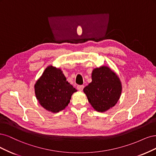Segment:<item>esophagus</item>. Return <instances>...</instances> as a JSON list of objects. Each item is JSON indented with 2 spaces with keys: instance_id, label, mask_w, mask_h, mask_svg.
<instances>
[{
  "instance_id": "esophagus-1",
  "label": "esophagus",
  "mask_w": 156,
  "mask_h": 156,
  "mask_svg": "<svg viewBox=\"0 0 156 156\" xmlns=\"http://www.w3.org/2000/svg\"><path fill=\"white\" fill-rule=\"evenodd\" d=\"M83 88H84V85H78V86H77V89H78V91H83Z\"/></svg>"
}]
</instances>
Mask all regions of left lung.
Here are the masks:
<instances>
[{
    "label": "left lung",
    "mask_w": 156,
    "mask_h": 156,
    "mask_svg": "<svg viewBox=\"0 0 156 156\" xmlns=\"http://www.w3.org/2000/svg\"><path fill=\"white\" fill-rule=\"evenodd\" d=\"M92 82L83 89L89 102L98 112H104L117 104L122 92V85L117 74L109 67L94 69Z\"/></svg>",
    "instance_id": "1"
}]
</instances>
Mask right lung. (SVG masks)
<instances>
[{"label": "right lung", "instance_id": "add662e5", "mask_svg": "<svg viewBox=\"0 0 156 156\" xmlns=\"http://www.w3.org/2000/svg\"><path fill=\"white\" fill-rule=\"evenodd\" d=\"M34 87L39 104L52 113H58L66 108L72 94L77 91L67 81L62 70L52 65L44 70Z\"/></svg>", "mask_w": 156, "mask_h": 156}]
</instances>
